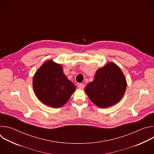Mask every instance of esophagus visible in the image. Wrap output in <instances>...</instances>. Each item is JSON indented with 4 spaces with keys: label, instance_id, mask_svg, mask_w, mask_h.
<instances>
[{
    "label": "esophagus",
    "instance_id": "esophagus-1",
    "mask_svg": "<svg viewBox=\"0 0 154 154\" xmlns=\"http://www.w3.org/2000/svg\"><path fill=\"white\" fill-rule=\"evenodd\" d=\"M78 88H80V89H83L84 88H85V84H83V83H79V84H78Z\"/></svg>",
    "mask_w": 154,
    "mask_h": 154
}]
</instances>
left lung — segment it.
Masks as SVG:
<instances>
[{"label": "left lung", "mask_w": 154, "mask_h": 154, "mask_svg": "<svg viewBox=\"0 0 154 154\" xmlns=\"http://www.w3.org/2000/svg\"><path fill=\"white\" fill-rule=\"evenodd\" d=\"M127 88V81L122 71L113 62L97 70L94 80L85 87V93L99 108L112 106L119 102Z\"/></svg>", "instance_id": "1"}]
</instances>
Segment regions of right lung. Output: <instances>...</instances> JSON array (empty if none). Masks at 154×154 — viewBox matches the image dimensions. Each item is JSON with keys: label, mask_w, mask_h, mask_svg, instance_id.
<instances>
[{"label": "right lung", "mask_w": 154, "mask_h": 154, "mask_svg": "<svg viewBox=\"0 0 154 154\" xmlns=\"http://www.w3.org/2000/svg\"><path fill=\"white\" fill-rule=\"evenodd\" d=\"M33 88L38 99L44 104L60 108L67 103L76 87L64 74L62 66L49 60L35 72Z\"/></svg>", "instance_id": "1"}]
</instances>
